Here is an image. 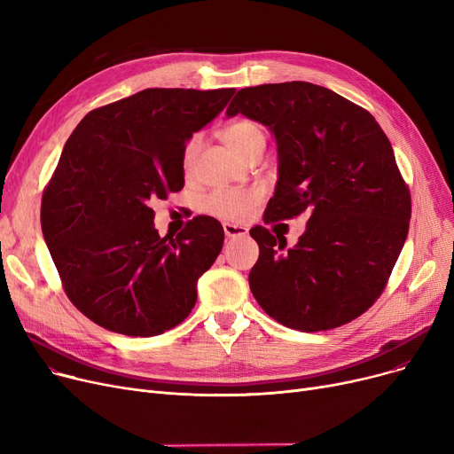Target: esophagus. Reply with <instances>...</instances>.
I'll return each mask as SVG.
<instances>
[{
  "instance_id": "esophagus-1",
  "label": "esophagus",
  "mask_w": 454,
  "mask_h": 454,
  "mask_svg": "<svg viewBox=\"0 0 454 454\" xmlns=\"http://www.w3.org/2000/svg\"><path fill=\"white\" fill-rule=\"evenodd\" d=\"M223 228H224L226 237H230V239H233V237H243V235L248 233V228L239 226V224H230V223H226Z\"/></svg>"
}]
</instances>
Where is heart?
Returning <instances> with one entry per match:
<instances>
[{"instance_id":"1","label":"heart","mask_w":454,"mask_h":454,"mask_svg":"<svg viewBox=\"0 0 454 454\" xmlns=\"http://www.w3.org/2000/svg\"><path fill=\"white\" fill-rule=\"evenodd\" d=\"M223 141L226 145L241 158H250L255 153H263L265 149V134L261 127L250 119H239V121L230 123L221 132ZM202 149V136H191L182 149V171L185 176L195 173L197 156ZM261 202V191L248 189H215L204 200V211L213 215L221 221L228 223H241L250 217V213Z\"/></svg>"}]
</instances>
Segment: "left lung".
Segmentation results:
<instances>
[{"mask_svg": "<svg viewBox=\"0 0 454 454\" xmlns=\"http://www.w3.org/2000/svg\"><path fill=\"white\" fill-rule=\"evenodd\" d=\"M226 114L267 125L278 143L279 180L265 224L307 213L294 248L255 226L250 291L276 322L327 331L366 313L383 294L409 233L412 200L390 141L375 117L311 82L237 91Z\"/></svg>", "mask_w": 454, "mask_h": 454, "instance_id": "obj_1", "label": "left lung"}]
</instances>
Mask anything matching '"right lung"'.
Here are the masks:
<instances>
[{"label":"right lung","instance_id":"add662e5","mask_svg":"<svg viewBox=\"0 0 454 454\" xmlns=\"http://www.w3.org/2000/svg\"><path fill=\"white\" fill-rule=\"evenodd\" d=\"M235 88H147L88 112L47 182L40 223L69 301L98 325L154 337L182 324L224 243L221 223L154 230L151 204L184 187L185 141Z\"/></svg>","mask_w":454,"mask_h":454}]
</instances>
